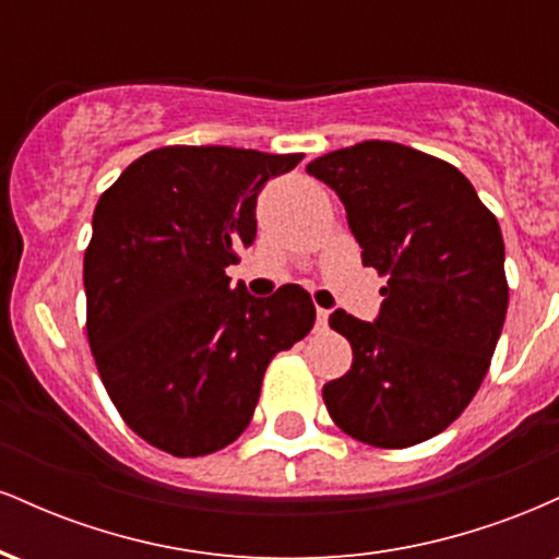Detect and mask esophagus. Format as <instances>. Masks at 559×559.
I'll list each match as a JSON object with an SVG mask.
<instances>
[{
	"label": "esophagus",
	"mask_w": 559,
	"mask_h": 559,
	"mask_svg": "<svg viewBox=\"0 0 559 559\" xmlns=\"http://www.w3.org/2000/svg\"><path fill=\"white\" fill-rule=\"evenodd\" d=\"M329 310H323V307H318V329H325L329 325Z\"/></svg>",
	"instance_id": "1"
}]
</instances>
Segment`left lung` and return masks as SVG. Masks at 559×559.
Instances as JSON below:
<instances>
[{
  "label": "left lung",
  "mask_w": 559,
  "mask_h": 559,
  "mask_svg": "<svg viewBox=\"0 0 559 559\" xmlns=\"http://www.w3.org/2000/svg\"><path fill=\"white\" fill-rule=\"evenodd\" d=\"M307 173L344 202L362 265L386 275L373 323L336 310L352 368L323 386L329 415L362 444L404 449L471 404L507 316L497 217L454 165L394 141H360Z\"/></svg>",
  "instance_id": "1"
}]
</instances>
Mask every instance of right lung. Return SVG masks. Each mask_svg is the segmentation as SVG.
Instances as JSON below:
<instances>
[{
    "instance_id": "add662e5",
    "label": "right lung",
    "mask_w": 559,
    "mask_h": 559,
    "mask_svg": "<svg viewBox=\"0 0 559 559\" xmlns=\"http://www.w3.org/2000/svg\"><path fill=\"white\" fill-rule=\"evenodd\" d=\"M301 155L163 146L120 173L94 210L83 258L86 333L120 418L152 447L202 457L243 433L262 376L316 323L297 284L230 286L258 234V194Z\"/></svg>"
}]
</instances>
